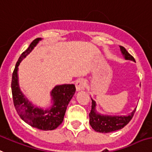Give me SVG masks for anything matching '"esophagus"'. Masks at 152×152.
I'll list each match as a JSON object with an SVG mask.
<instances>
[{
    "label": "esophagus",
    "instance_id": "1",
    "mask_svg": "<svg viewBox=\"0 0 152 152\" xmlns=\"http://www.w3.org/2000/svg\"><path fill=\"white\" fill-rule=\"evenodd\" d=\"M86 87V82L83 79H79L76 82V91H82Z\"/></svg>",
    "mask_w": 152,
    "mask_h": 152
}]
</instances>
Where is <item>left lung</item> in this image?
<instances>
[{"label": "left lung", "instance_id": "left-lung-1", "mask_svg": "<svg viewBox=\"0 0 152 152\" xmlns=\"http://www.w3.org/2000/svg\"><path fill=\"white\" fill-rule=\"evenodd\" d=\"M120 47V50L123 56L125 57L127 60H132L135 61V59L132 56L126 48L123 46ZM95 102L92 100V104H91V110L89 113L90 117V125L95 131L99 133H110V132L115 131L118 129L123 128L126 126L131 120L134 116V112L136 109H134L133 112L129 113L127 115H123V116H108V115H102L97 113L95 110Z\"/></svg>", "mask_w": 152, "mask_h": 152}]
</instances>
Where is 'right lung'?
<instances>
[{"label":"right lung","mask_w":152,"mask_h":152,"mask_svg":"<svg viewBox=\"0 0 152 152\" xmlns=\"http://www.w3.org/2000/svg\"><path fill=\"white\" fill-rule=\"evenodd\" d=\"M41 40L37 38L29 44V48L22 53L12 73V93L15 110L25 123L33 127L42 130H52L56 129L62 122L67 106L76 92L74 84H64L56 86L51 91L54 104L50 108L44 110L36 108L26 99L20 91L18 83V66L21 61L31 52L33 48Z\"/></svg>","instance_id":"right-lung-1"}]
</instances>
